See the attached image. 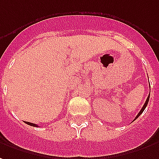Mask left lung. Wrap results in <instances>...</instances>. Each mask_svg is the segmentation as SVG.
<instances>
[{
    "mask_svg": "<svg viewBox=\"0 0 159 159\" xmlns=\"http://www.w3.org/2000/svg\"><path fill=\"white\" fill-rule=\"evenodd\" d=\"M149 98H150V94H149V95H148V97H147V99H146V101H145V104H144V106H143V107H142V108H141V110L139 111V113L138 114V115H137V116H136V117H135V119H134V120H136V119H137L138 117H139V115H140V114H141L142 113L144 112V110H145V107H146V106H147V104H148V102H149Z\"/></svg>",
    "mask_w": 159,
    "mask_h": 159,
    "instance_id": "8db88e82",
    "label": "left lung"
}]
</instances>
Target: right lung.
<instances>
[{
	"instance_id": "obj_1",
	"label": "right lung",
	"mask_w": 159,
	"mask_h": 159,
	"mask_svg": "<svg viewBox=\"0 0 159 159\" xmlns=\"http://www.w3.org/2000/svg\"><path fill=\"white\" fill-rule=\"evenodd\" d=\"M26 124H28L29 126H36V127H38V125H36V124H33V123H30V122H26Z\"/></svg>"
}]
</instances>
